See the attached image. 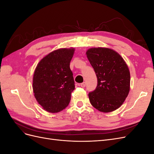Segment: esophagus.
Masks as SVG:
<instances>
[{
  "mask_svg": "<svg viewBox=\"0 0 154 154\" xmlns=\"http://www.w3.org/2000/svg\"><path fill=\"white\" fill-rule=\"evenodd\" d=\"M85 85H86V83H85V82H83V83H82L81 84H80V86L82 87H85Z\"/></svg>",
  "mask_w": 154,
  "mask_h": 154,
  "instance_id": "34e87169",
  "label": "esophagus"
}]
</instances>
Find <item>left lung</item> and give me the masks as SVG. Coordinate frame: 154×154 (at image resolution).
Wrapping results in <instances>:
<instances>
[{
	"label": "left lung",
	"mask_w": 154,
	"mask_h": 154,
	"mask_svg": "<svg viewBox=\"0 0 154 154\" xmlns=\"http://www.w3.org/2000/svg\"><path fill=\"white\" fill-rule=\"evenodd\" d=\"M97 79L96 89L88 93L91 105L102 112L121 106L130 91V74L123 58L115 51L94 48L86 52Z\"/></svg>",
	"instance_id": "8db88e82"
}]
</instances>
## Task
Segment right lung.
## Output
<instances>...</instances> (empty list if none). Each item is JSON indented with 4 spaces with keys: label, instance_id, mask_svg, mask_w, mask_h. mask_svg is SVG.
<instances>
[{
    "label": "right lung",
    "instance_id": "obj_1",
    "mask_svg": "<svg viewBox=\"0 0 154 154\" xmlns=\"http://www.w3.org/2000/svg\"><path fill=\"white\" fill-rule=\"evenodd\" d=\"M74 48L59 49L50 53L37 65L32 79V90L37 102L51 113L66 109L75 85L70 62Z\"/></svg>",
    "mask_w": 154,
    "mask_h": 154
}]
</instances>
